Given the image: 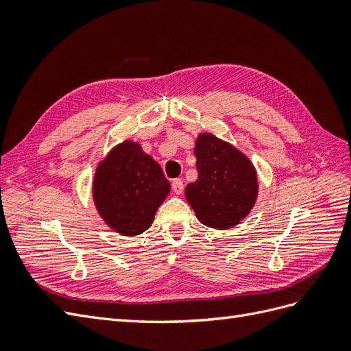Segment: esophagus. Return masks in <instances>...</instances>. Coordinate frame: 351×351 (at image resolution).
I'll return each instance as SVG.
<instances>
[{"mask_svg": "<svg viewBox=\"0 0 351 351\" xmlns=\"http://www.w3.org/2000/svg\"><path fill=\"white\" fill-rule=\"evenodd\" d=\"M171 186H173V192H174L176 195H182V193H183L184 184H183V182H182V180H180V178H176V180H173Z\"/></svg>", "mask_w": 351, "mask_h": 351, "instance_id": "obj_1", "label": "esophagus"}]
</instances>
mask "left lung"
<instances>
[{
	"label": "left lung",
	"mask_w": 351,
	"mask_h": 351,
	"mask_svg": "<svg viewBox=\"0 0 351 351\" xmlns=\"http://www.w3.org/2000/svg\"><path fill=\"white\" fill-rule=\"evenodd\" d=\"M195 156L199 177L186 186L187 204L209 228L236 227L256 204V168L236 146L208 132L197 134Z\"/></svg>",
	"instance_id": "obj_1"
}]
</instances>
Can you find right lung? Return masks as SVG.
Segmentation results:
<instances>
[{"label":"right lung","instance_id":"add662e5","mask_svg":"<svg viewBox=\"0 0 351 351\" xmlns=\"http://www.w3.org/2000/svg\"><path fill=\"white\" fill-rule=\"evenodd\" d=\"M171 184L139 142L115 145L97 165L92 197L99 217L112 231L134 237L152 226Z\"/></svg>","mask_w":351,"mask_h":351}]
</instances>
